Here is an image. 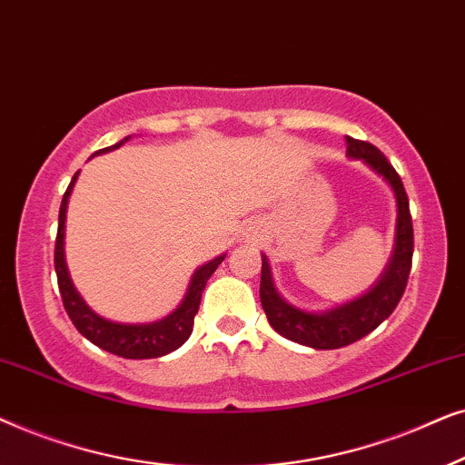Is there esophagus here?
<instances>
[{
	"label": "esophagus",
	"instance_id": "esophagus-1",
	"mask_svg": "<svg viewBox=\"0 0 465 465\" xmlns=\"http://www.w3.org/2000/svg\"><path fill=\"white\" fill-rule=\"evenodd\" d=\"M249 233H251V236H257V232H255V229H249Z\"/></svg>",
	"mask_w": 465,
	"mask_h": 465
}]
</instances>
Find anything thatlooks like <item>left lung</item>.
<instances>
[{"label":"left lung","mask_w":465,"mask_h":465,"mask_svg":"<svg viewBox=\"0 0 465 465\" xmlns=\"http://www.w3.org/2000/svg\"><path fill=\"white\" fill-rule=\"evenodd\" d=\"M346 157L361 161L374 174H379L391 187L395 206H398L391 259H389L379 281L372 284V289L355 297V300L346 302V304L330 308V311H304V308L293 306L278 293L274 278H272L270 262L262 252L259 297H262V306L270 325L291 342L319 351L342 349V346L357 342L370 331H374L395 311L401 295H404L412 265V219L404 184H401L398 172L393 170V165L389 163L379 148L370 142L349 138V135H346Z\"/></svg>","instance_id":"left-lung-1"}]
</instances>
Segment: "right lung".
Returning a JSON list of instances; mask_svg holds the SVG:
<instances>
[{"label":"right lung","mask_w":465,"mask_h":465,"mask_svg":"<svg viewBox=\"0 0 465 465\" xmlns=\"http://www.w3.org/2000/svg\"><path fill=\"white\" fill-rule=\"evenodd\" d=\"M129 138H132V135H127V138H123L113 146L102 148V151H97L95 154L114 151V148L125 144ZM78 174L80 172L74 174L70 187H67L64 200H61L57 242H54V272H57L61 300H64L67 317L72 319L74 327H76L89 342L99 346V349L113 352V355L125 359H154L181 349V346L189 340L191 331H193V319L197 311H200L202 291L206 287L208 278L214 274V270L219 268V263L225 259V252L214 257L213 262L200 265V268L193 272L183 302L178 304L174 312L168 314V317L153 321V323H119V321H110L106 317H102V314H97L89 304H86L83 295L78 293V289L74 287L65 263V213L72 189L78 181Z\"/></svg>","instance_id":"1"}]
</instances>
